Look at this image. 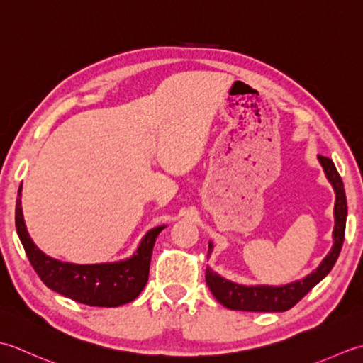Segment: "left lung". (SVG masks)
Wrapping results in <instances>:
<instances>
[{
  "label": "left lung",
  "mask_w": 363,
  "mask_h": 363,
  "mask_svg": "<svg viewBox=\"0 0 363 363\" xmlns=\"http://www.w3.org/2000/svg\"><path fill=\"white\" fill-rule=\"evenodd\" d=\"M321 166L324 169L328 180L335 191V227L332 232L334 246L330 252L321 262L315 271L310 272L304 279L296 280L293 284H286L282 286H269V285H240L230 282L224 277H220L218 272H214L210 266H206L205 280L206 285L211 290L213 296L220 304L230 310H242V312H285V310L294 307L312 288L320 284L326 277L330 269L334 268L337 258L342 250L345 241V228H346V196L342 177L338 175L334 161L328 157L318 155ZM213 252V242H208V255Z\"/></svg>",
  "instance_id": "1"
}]
</instances>
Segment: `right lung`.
Segmentation results:
<instances>
[{"label":"right lung","mask_w":363,"mask_h":363,"mask_svg":"<svg viewBox=\"0 0 363 363\" xmlns=\"http://www.w3.org/2000/svg\"><path fill=\"white\" fill-rule=\"evenodd\" d=\"M16 225L29 262L42 282L65 298L92 307H119L138 298L149 280L155 241L162 228H166V225H160L147 232L136 252L127 260L97 264L56 260L43 254L26 230L21 210V186L16 205Z\"/></svg>","instance_id":"right-lung-1"}]
</instances>
